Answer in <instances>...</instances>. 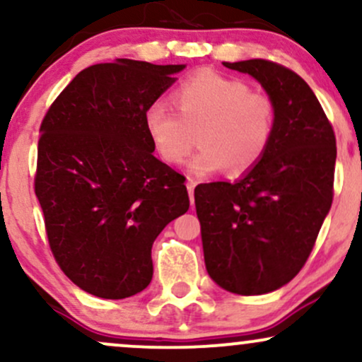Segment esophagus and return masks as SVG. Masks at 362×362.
Here are the masks:
<instances>
[{
	"mask_svg": "<svg viewBox=\"0 0 362 362\" xmlns=\"http://www.w3.org/2000/svg\"><path fill=\"white\" fill-rule=\"evenodd\" d=\"M197 182L194 178H187V190H189V197H190V206H194V189Z\"/></svg>",
	"mask_w": 362,
	"mask_h": 362,
	"instance_id": "obj_1",
	"label": "esophagus"
}]
</instances>
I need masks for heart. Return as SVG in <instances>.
Segmentation results:
<instances>
[{
	"mask_svg": "<svg viewBox=\"0 0 362 362\" xmlns=\"http://www.w3.org/2000/svg\"><path fill=\"white\" fill-rule=\"evenodd\" d=\"M173 102L178 114L165 102L151 103L144 114L149 139L170 165H180L199 139L201 151L189 163L195 175L224 168L242 175L269 148L276 107L269 95L248 90L242 80L204 69L177 86Z\"/></svg>",
	"mask_w": 362,
	"mask_h": 362,
	"instance_id": "heart-1",
	"label": "heart"
}]
</instances>
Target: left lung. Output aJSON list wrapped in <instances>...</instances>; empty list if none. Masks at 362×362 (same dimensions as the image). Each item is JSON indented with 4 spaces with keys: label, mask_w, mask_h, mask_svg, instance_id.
<instances>
[{
    "label": "left lung",
    "mask_w": 362,
    "mask_h": 362,
    "mask_svg": "<svg viewBox=\"0 0 362 362\" xmlns=\"http://www.w3.org/2000/svg\"><path fill=\"white\" fill-rule=\"evenodd\" d=\"M264 86L276 126L259 163L233 182L195 187L206 269L219 288L253 296L282 288L308 260L334 199L332 124L300 74L277 62H223Z\"/></svg>",
    "instance_id": "left-lung-1"
}]
</instances>
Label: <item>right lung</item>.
<instances>
[{
	"mask_svg": "<svg viewBox=\"0 0 362 362\" xmlns=\"http://www.w3.org/2000/svg\"><path fill=\"white\" fill-rule=\"evenodd\" d=\"M185 64L117 59L83 69L40 124L35 195L49 247L78 288L103 300L151 282V247L187 213L185 177L153 156L144 114Z\"/></svg>",
	"mask_w": 362,
	"mask_h": 362,
	"instance_id": "add662e5",
	"label": "right lung"
}]
</instances>
